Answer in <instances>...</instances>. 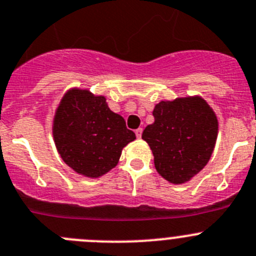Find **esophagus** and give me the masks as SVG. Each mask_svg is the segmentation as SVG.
<instances>
[{"label":"esophagus","instance_id":"esophagus-1","mask_svg":"<svg viewBox=\"0 0 256 256\" xmlns=\"http://www.w3.org/2000/svg\"><path fill=\"white\" fill-rule=\"evenodd\" d=\"M142 132H143L142 128H138V130H136V136H137V138L142 137Z\"/></svg>","mask_w":256,"mask_h":256}]
</instances>
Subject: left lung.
<instances>
[{
	"label": "left lung",
	"mask_w": 256,
	"mask_h": 256,
	"mask_svg": "<svg viewBox=\"0 0 256 256\" xmlns=\"http://www.w3.org/2000/svg\"><path fill=\"white\" fill-rule=\"evenodd\" d=\"M153 116L142 140L152 150L156 170L172 184L190 181L212 154L218 126L215 113L202 98L188 96L160 102Z\"/></svg>",
	"instance_id": "1"
}]
</instances>
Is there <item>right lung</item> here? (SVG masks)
I'll list each match as a JSON object with an SVG mask.
<instances>
[{
	"instance_id": "right-lung-1",
	"label": "right lung",
	"mask_w": 256,
	"mask_h": 256,
	"mask_svg": "<svg viewBox=\"0 0 256 256\" xmlns=\"http://www.w3.org/2000/svg\"><path fill=\"white\" fill-rule=\"evenodd\" d=\"M54 140L60 156L75 172L99 177L116 166L123 147L136 140L104 96L88 90H69L54 119Z\"/></svg>"
}]
</instances>
